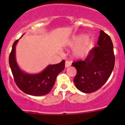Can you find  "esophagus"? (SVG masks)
Returning <instances> with one entry per match:
<instances>
[{
  "instance_id": "34e87169",
  "label": "esophagus",
  "mask_w": 125,
  "mask_h": 125,
  "mask_svg": "<svg viewBox=\"0 0 125 125\" xmlns=\"http://www.w3.org/2000/svg\"><path fill=\"white\" fill-rule=\"evenodd\" d=\"M71 65V63L70 62L68 61H66V62H65V67L66 68H69Z\"/></svg>"
}]
</instances>
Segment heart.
<instances>
[{
    "mask_svg": "<svg viewBox=\"0 0 125 125\" xmlns=\"http://www.w3.org/2000/svg\"><path fill=\"white\" fill-rule=\"evenodd\" d=\"M66 46L71 48L76 47L73 51L74 57L81 59L88 54L91 46V40L85 34H79L68 40Z\"/></svg>",
    "mask_w": 125,
    "mask_h": 125,
    "instance_id": "heart-1",
    "label": "heart"
}]
</instances>
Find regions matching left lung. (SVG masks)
Instances as JSON below:
<instances>
[{
    "mask_svg": "<svg viewBox=\"0 0 125 125\" xmlns=\"http://www.w3.org/2000/svg\"><path fill=\"white\" fill-rule=\"evenodd\" d=\"M98 46L93 47L84 61L73 62L77 71L74 83L79 91L84 93L100 89L110 78L114 69L113 45L110 37L100 31Z\"/></svg>",
    "mask_w": 125,
    "mask_h": 125,
    "instance_id": "obj_1",
    "label": "left lung"
}]
</instances>
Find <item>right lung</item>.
Wrapping results in <instances>:
<instances>
[{"label":"right lung","instance_id":"add662e5","mask_svg":"<svg viewBox=\"0 0 125 125\" xmlns=\"http://www.w3.org/2000/svg\"><path fill=\"white\" fill-rule=\"evenodd\" d=\"M18 41L19 40H17L13 44L9 56L10 68L15 83L21 90L27 94L32 96L47 94L52 88L57 75L64 69L65 61H62L56 64L48 65L39 73H27L21 70L16 61L15 47Z\"/></svg>","mask_w":125,"mask_h":125}]
</instances>
